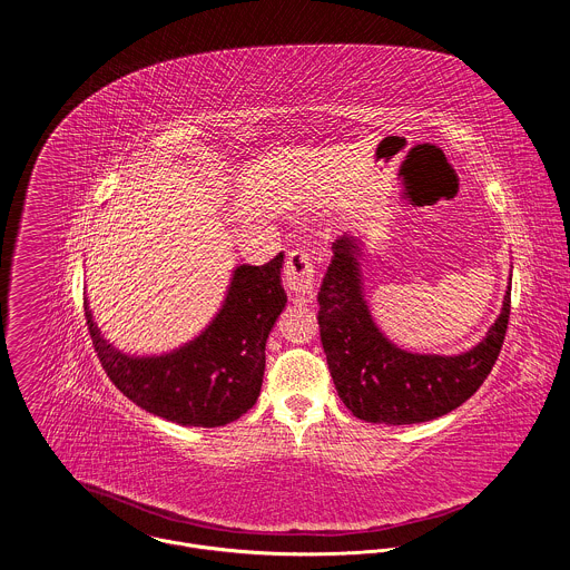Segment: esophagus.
<instances>
[{"label":"esophagus","instance_id":"34e87169","mask_svg":"<svg viewBox=\"0 0 570 570\" xmlns=\"http://www.w3.org/2000/svg\"><path fill=\"white\" fill-rule=\"evenodd\" d=\"M286 288L304 299H311L315 295V266L308 250H293L286 262Z\"/></svg>","mask_w":570,"mask_h":570}]
</instances>
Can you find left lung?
<instances>
[{
  "instance_id": "8db88e82",
  "label": "left lung",
  "mask_w": 570,
  "mask_h": 570,
  "mask_svg": "<svg viewBox=\"0 0 570 570\" xmlns=\"http://www.w3.org/2000/svg\"><path fill=\"white\" fill-rule=\"evenodd\" d=\"M334 259L317 302L320 341L338 396L354 417L370 424H420L464 403L492 372L505 341L510 291L490 332L471 350L453 356L420 354L394 345L372 317L363 288L365 240L345 234L334 243Z\"/></svg>"
}]
</instances>
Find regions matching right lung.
<instances>
[{
	"mask_svg": "<svg viewBox=\"0 0 570 570\" xmlns=\"http://www.w3.org/2000/svg\"><path fill=\"white\" fill-rule=\"evenodd\" d=\"M284 255L266 266H236L220 308L207 327L165 354H126L95 322L88 330L110 381L146 413L180 426H225L257 403L266 370V341L286 306Z\"/></svg>",
	"mask_w": 570,
	"mask_h": 570,
	"instance_id": "add662e5",
	"label": "right lung"
}]
</instances>
